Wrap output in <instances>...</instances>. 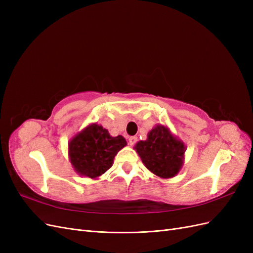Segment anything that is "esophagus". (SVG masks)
<instances>
[{"mask_svg": "<svg viewBox=\"0 0 253 253\" xmlns=\"http://www.w3.org/2000/svg\"><path fill=\"white\" fill-rule=\"evenodd\" d=\"M136 142H137V137L136 136L128 137V143H129V145H134Z\"/></svg>", "mask_w": 253, "mask_h": 253, "instance_id": "obj_1", "label": "esophagus"}]
</instances>
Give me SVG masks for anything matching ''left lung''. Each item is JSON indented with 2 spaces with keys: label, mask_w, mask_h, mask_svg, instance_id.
I'll return each mask as SVG.
<instances>
[{
  "label": "left lung",
  "mask_w": 253,
  "mask_h": 253,
  "mask_svg": "<svg viewBox=\"0 0 253 253\" xmlns=\"http://www.w3.org/2000/svg\"><path fill=\"white\" fill-rule=\"evenodd\" d=\"M142 163L155 175L170 178L177 174L182 166L185 144L171 134L169 128L157 126L148 134V139L135 147Z\"/></svg>",
  "instance_id": "obj_1"
}]
</instances>
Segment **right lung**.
I'll list each match as a JSON object with an SVG mask.
<instances>
[{
    "instance_id": "right-lung-1",
    "label": "right lung",
    "mask_w": 253,
    "mask_h": 253,
    "mask_svg": "<svg viewBox=\"0 0 253 253\" xmlns=\"http://www.w3.org/2000/svg\"><path fill=\"white\" fill-rule=\"evenodd\" d=\"M126 145L124 137H112L108 129L95 124L74 137L68 144V154L80 175L96 178L110 169L118 151Z\"/></svg>"
}]
</instances>
